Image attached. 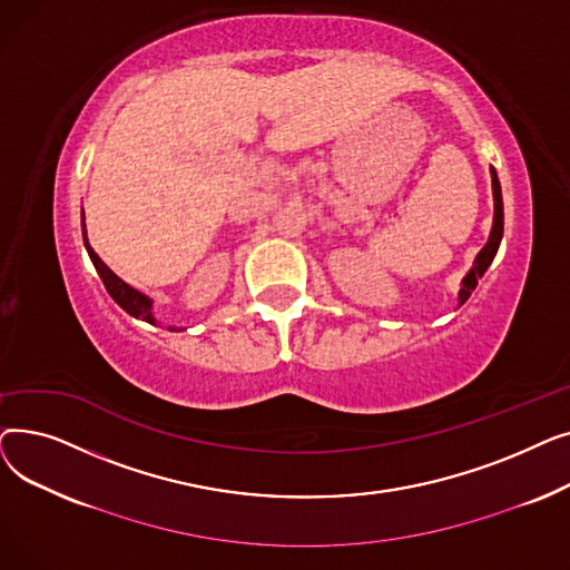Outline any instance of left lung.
<instances>
[{
  "label": "left lung",
  "mask_w": 570,
  "mask_h": 570,
  "mask_svg": "<svg viewBox=\"0 0 570 570\" xmlns=\"http://www.w3.org/2000/svg\"><path fill=\"white\" fill-rule=\"evenodd\" d=\"M490 175H492V196H494V219H492V230H490V237L485 247L478 252L475 261H473V267L466 273V277L462 279V288H460V295L458 301L460 305H464L469 301L471 291L475 288L478 279H481L485 275V269L490 267V263L494 261L497 256V249L501 245V237H503V200H501V185H499V177H497V170L490 168Z\"/></svg>",
  "instance_id": "1"
}]
</instances>
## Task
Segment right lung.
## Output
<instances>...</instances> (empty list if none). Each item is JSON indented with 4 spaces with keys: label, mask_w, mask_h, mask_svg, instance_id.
Segmentation results:
<instances>
[{
    "label": "right lung",
    "mask_w": 570,
    "mask_h": 570,
    "mask_svg": "<svg viewBox=\"0 0 570 570\" xmlns=\"http://www.w3.org/2000/svg\"><path fill=\"white\" fill-rule=\"evenodd\" d=\"M82 239H85V249H87L89 258H92V263H95V267H97V273H99V277H101L106 291L110 293L112 301H115L119 307H122L127 314H131V316H136V318H140V321H147V323L157 325V318L153 316V297L140 293V291L134 288V286H129L125 279H119V277L112 273V269L97 256V252H95L92 247H89V243H87V230H85V215H82ZM168 331H177V327H168Z\"/></svg>",
    "instance_id": "add662e5"
}]
</instances>
